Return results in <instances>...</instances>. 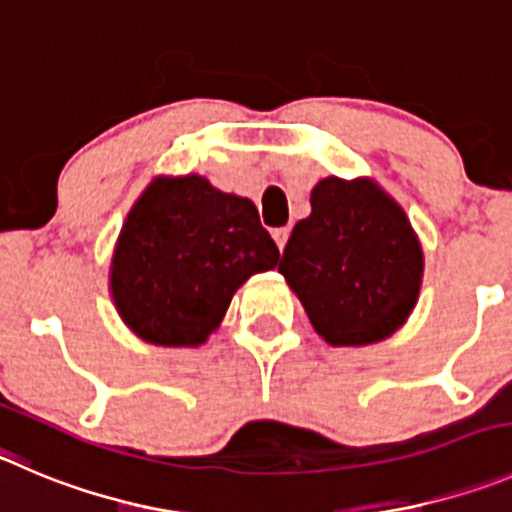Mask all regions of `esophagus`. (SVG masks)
<instances>
[{"label": "esophagus", "mask_w": 512, "mask_h": 512, "mask_svg": "<svg viewBox=\"0 0 512 512\" xmlns=\"http://www.w3.org/2000/svg\"><path fill=\"white\" fill-rule=\"evenodd\" d=\"M288 237H290V229L288 227H280V229H275V232H272V240L278 242L280 252H283L285 245H288Z\"/></svg>", "instance_id": "obj_1"}]
</instances>
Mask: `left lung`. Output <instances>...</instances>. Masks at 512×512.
Instances as JSON below:
<instances>
[{"mask_svg": "<svg viewBox=\"0 0 512 512\" xmlns=\"http://www.w3.org/2000/svg\"><path fill=\"white\" fill-rule=\"evenodd\" d=\"M280 275L331 346H371L412 315L424 252L407 212L369 176H326L293 227Z\"/></svg>", "mask_w": 512, "mask_h": 512, "instance_id": "1", "label": "left lung"}]
</instances>
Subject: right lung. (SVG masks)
Instances as JSON below:
<instances>
[{"label":"right lung","instance_id":"obj_1","mask_svg":"<svg viewBox=\"0 0 512 512\" xmlns=\"http://www.w3.org/2000/svg\"><path fill=\"white\" fill-rule=\"evenodd\" d=\"M278 260L250 199L199 174H161L123 222L108 288L141 341L197 348L219 328L232 295Z\"/></svg>","mask_w":512,"mask_h":512}]
</instances>
